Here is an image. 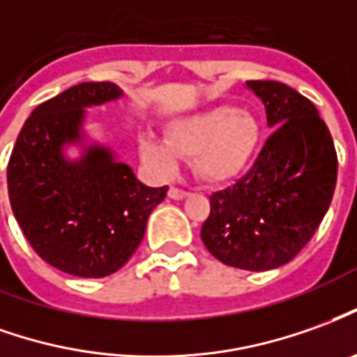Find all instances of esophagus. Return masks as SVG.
I'll list each match as a JSON object with an SVG mask.
<instances>
[{"mask_svg":"<svg viewBox=\"0 0 357 357\" xmlns=\"http://www.w3.org/2000/svg\"><path fill=\"white\" fill-rule=\"evenodd\" d=\"M168 197H170V199H176V201H179V199L187 197V191H183V189H179V187H176V185H172L170 189H168Z\"/></svg>","mask_w":357,"mask_h":357,"instance_id":"1","label":"esophagus"}]
</instances>
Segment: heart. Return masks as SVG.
Masks as SVG:
<instances>
[{
    "label": "heart",
    "instance_id": "heart-1",
    "mask_svg": "<svg viewBox=\"0 0 357 357\" xmlns=\"http://www.w3.org/2000/svg\"><path fill=\"white\" fill-rule=\"evenodd\" d=\"M263 141L261 121L245 109L214 106L166 126V143L141 135L143 160L158 174H168L176 156H189L197 179L218 185L248 170Z\"/></svg>",
    "mask_w": 357,
    "mask_h": 357
}]
</instances>
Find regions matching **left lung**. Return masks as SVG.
I'll use <instances>...</instances> for the list:
<instances>
[{
    "instance_id": "obj_1",
    "label": "left lung",
    "mask_w": 357,
    "mask_h": 357,
    "mask_svg": "<svg viewBox=\"0 0 357 357\" xmlns=\"http://www.w3.org/2000/svg\"><path fill=\"white\" fill-rule=\"evenodd\" d=\"M274 133L234 185L211 195L204 248L224 265L271 271L290 263L317 231L338 174L335 143L303 94L278 81H249Z\"/></svg>"
}]
</instances>
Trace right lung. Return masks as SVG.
<instances>
[{
	"instance_id": "add662e5",
	"label": "right lung",
	"mask_w": 357,
	"mask_h": 357,
	"mask_svg": "<svg viewBox=\"0 0 357 357\" xmlns=\"http://www.w3.org/2000/svg\"><path fill=\"white\" fill-rule=\"evenodd\" d=\"M121 96L116 83H81L42 102L24 121L7 164L9 203L40 259L61 273L104 278L135 253L168 185L146 187L108 149L67 162L86 106Z\"/></svg>"
}]
</instances>
